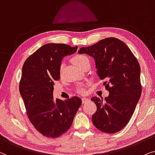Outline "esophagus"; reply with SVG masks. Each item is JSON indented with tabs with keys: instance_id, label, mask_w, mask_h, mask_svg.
Segmentation results:
<instances>
[{
	"instance_id": "obj_1",
	"label": "esophagus",
	"mask_w": 155,
	"mask_h": 155,
	"mask_svg": "<svg viewBox=\"0 0 155 155\" xmlns=\"http://www.w3.org/2000/svg\"><path fill=\"white\" fill-rule=\"evenodd\" d=\"M81 99H82V103H83V104H86V103H87L88 101V100H89L88 98H82Z\"/></svg>"
}]
</instances>
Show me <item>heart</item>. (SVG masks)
<instances>
[{
  "mask_svg": "<svg viewBox=\"0 0 155 155\" xmlns=\"http://www.w3.org/2000/svg\"><path fill=\"white\" fill-rule=\"evenodd\" d=\"M71 61L74 65L76 66L77 67H79V69H82L84 66L89 64H90L89 59H88L86 56H85V55L83 54L75 55V56H74L71 59ZM79 92L81 93V94L85 92V89H84L83 86H80L79 88Z\"/></svg>",
  "mask_w": 155,
  "mask_h": 155,
  "instance_id": "1",
  "label": "heart"
}]
</instances>
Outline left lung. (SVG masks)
Segmentation results:
<instances>
[{
  "mask_svg": "<svg viewBox=\"0 0 155 155\" xmlns=\"http://www.w3.org/2000/svg\"><path fill=\"white\" fill-rule=\"evenodd\" d=\"M79 54L95 59L97 74L109 91L105 101L94 96L97 106L92 122L99 130L115 133L126 126L141 96L140 67L137 59L123 41L115 38L100 40L91 46L82 47Z\"/></svg>",
  "mask_w": 155,
  "mask_h": 155,
  "instance_id": "1",
  "label": "left lung"
}]
</instances>
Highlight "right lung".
<instances>
[{"instance_id":"right-lung-1","label":"right lung","mask_w":155,"mask_h":155,"mask_svg":"<svg viewBox=\"0 0 155 155\" xmlns=\"http://www.w3.org/2000/svg\"><path fill=\"white\" fill-rule=\"evenodd\" d=\"M78 47L49 43L25 61L19 90L30 123L42 135L58 137L70 128L81 106L79 97L65 101L53 97L54 81L60 79L63 57L77 51Z\"/></svg>"}]
</instances>
